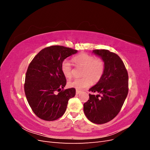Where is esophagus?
<instances>
[{"label": "esophagus", "instance_id": "obj_1", "mask_svg": "<svg viewBox=\"0 0 150 150\" xmlns=\"http://www.w3.org/2000/svg\"><path fill=\"white\" fill-rule=\"evenodd\" d=\"M81 93V91H79V90H76V94H79Z\"/></svg>", "mask_w": 150, "mask_h": 150}]
</instances>
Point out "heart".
Listing matches in <instances>:
<instances>
[{
  "label": "heart",
  "mask_w": 150,
  "mask_h": 150,
  "mask_svg": "<svg viewBox=\"0 0 150 150\" xmlns=\"http://www.w3.org/2000/svg\"><path fill=\"white\" fill-rule=\"evenodd\" d=\"M72 61L76 67H83L82 78L68 81V87L81 90L88 88L91 82L97 83L102 78L105 70V63L101 58H95L91 54L81 52L72 58ZM61 69L65 78H71L72 65L69 61L63 60Z\"/></svg>",
  "instance_id": "1"
}]
</instances>
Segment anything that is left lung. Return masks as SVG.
I'll return each instance as SVG.
<instances>
[{
	"label": "left lung",
	"instance_id": "left-lung-1",
	"mask_svg": "<svg viewBox=\"0 0 150 150\" xmlns=\"http://www.w3.org/2000/svg\"><path fill=\"white\" fill-rule=\"evenodd\" d=\"M105 63L101 80L89 91V99L84 104L87 118L95 124H104L117 115L128 93V74L121 59L106 49L93 50Z\"/></svg>",
	"mask_w": 150,
	"mask_h": 150
}]
</instances>
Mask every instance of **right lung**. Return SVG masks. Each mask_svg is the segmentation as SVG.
Wrapping results in <instances>:
<instances>
[{"label": "right lung", "instance_id": "right-lung-1", "mask_svg": "<svg viewBox=\"0 0 150 150\" xmlns=\"http://www.w3.org/2000/svg\"><path fill=\"white\" fill-rule=\"evenodd\" d=\"M78 51L62 46L42 49L29 65L24 91L34 114L45 121H54L65 112L69 99L76 94L74 88L64 89L66 79L61 65L63 60Z\"/></svg>", "mask_w": 150, "mask_h": 150}]
</instances>
